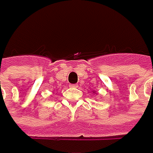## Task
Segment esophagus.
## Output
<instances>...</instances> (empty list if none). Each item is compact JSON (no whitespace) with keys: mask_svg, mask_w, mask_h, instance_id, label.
I'll return each mask as SVG.
<instances>
[{"mask_svg":"<svg viewBox=\"0 0 153 153\" xmlns=\"http://www.w3.org/2000/svg\"><path fill=\"white\" fill-rule=\"evenodd\" d=\"M78 86H79V85H77V84H74V85H70V87H71V88H78Z\"/></svg>","mask_w":153,"mask_h":153,"instance_id":"obj_1","label":"esophagus"}]
</instances>
